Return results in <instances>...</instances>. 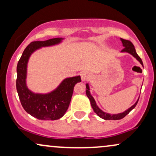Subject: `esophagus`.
<instances>
[{
	"label": "esophagus",
	"instance_id": "obj_1",
	"mask_svg": "<svg viewBox=\"0 0 156 156\" xmlns=\"http://www.w3.org/2000/svg\"><path fill=\"white\" fill-rule=\"evenodd\" d=\"M80 77H81L82 81H86V80H89L91 78V74L88 72H82L80 74Z\"/></svg>",
	"mask_w": 156,
	"mask_h": 156
}]
</instances>
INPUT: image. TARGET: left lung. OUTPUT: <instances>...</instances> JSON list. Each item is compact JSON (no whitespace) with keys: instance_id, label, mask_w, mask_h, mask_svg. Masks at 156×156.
Wrapping results in <instances>:
<instances>
[{"instance_id":"8db88e82","label":"left lung","mask_w":156,"mask_h":156,"mask_svg":"<svg viewBox=\"0 0 156 156\" xmlns=\"http://www.w3.org/2000/svg\"><path fill=\"white\" fill-rule=\"evenodd\" d=\"M121 41L122 44H123V46L124 47V48H123V49L122 50L121 52H122V53L130 54L131 55H132L134 58H136V59L137 60V61L140 62V63L141 64V65H142V67H143V63H142L141 58L139 57L138 54H136V50H135V48H134V46L133 45L132 43L130 41L125 40V39H123V38H121ZM86 95H87L88 98L89 99L90 103H91V107H92L95 113H96L97 115L99 116V117H100L101 119H103L105 120H120V119H122L123 118H124L126 115H128L129 112L132 111L133 109L136 107V104H137V102L139 101V98H140V97H139V98L137 100H136V102H135L132 107H130V108H129V109H127L126 110H125L124 112H121V113H118V114H110V113H108V112L102 111V110H101V109L99 108L98 106H97V103H96V102H95V99H94L92 95L91 94V92H90V88H89V83L86 84Z\"/></svg>"}]
</instances>
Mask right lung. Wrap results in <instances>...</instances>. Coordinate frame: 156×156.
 Segmentation results:
<instances>
[{"mask_svg": "<svg viewBox=\"0 0 156 156\" xmlns=\"http://www.w3.org/2000/svg\"><path fill=\"white\" fill-rule=\"evenodd\" d=\"M63 37L44 41H34L26 47L16 67V91L23 108L28 114L39 120L54 121L61 119L68 109L74 86L81 81L80 76L65 78L53 91L46 94L34 93L27 86V64L32 54L42 47L61 44Z\"/></svg>", "mask_w": 156, "mask_h": 156, "instance_id": "right-lung-1", "label": "right lung"}]
</instances>
